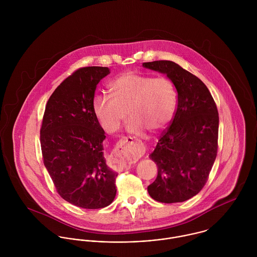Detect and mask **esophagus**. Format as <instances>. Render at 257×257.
I'll list each match as a JSON object with an SVG mask.
<instances>
[{
  "instance_id": "obj_1",
  "label": "esophagus",
  "mask_w": 257,
  "mask_h": 257,
  "mask_svg": "<svg viewBox=\"0 0 257 257\" xmlns=\"http://www.w3.org/2000/svg\"><path fill=\"white\" fill-rule=\"evenodd\" d=\"M132 153L127 140L119 142L110 155V163L116 170H127L131 167Z\"/></svg>"
}]
</instances>
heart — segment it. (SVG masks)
<instances>
[{
	"label": "heart",
	"mask_w": 257,
	"mask_h": 257,
	"mask_svg": "<svg viewBox=\"0 0 257 257\" xmlns=\"http://www.w3.org/2000/svg\"><path fill=\"white\" fill-rule=\"evenodd\" d=\"M109 90L111 97L97 95L92 105L100 125L109 134L119 128L127 113L131 134L139 136L145 130L155 133L169 123L176 110V89L167 77L130 71L112 80Z\"/></svg>",
	"instance_id": "1"
}]
</instances>
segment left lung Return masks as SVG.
<instances>
[{"instance_id":"1","label":"left lung","mask_w":257,"mask_h":257,"mask_svg":"<svg viewBox=\"0 0 257 257\" xmlns=\"http://www.w3.org/2000/svg\"><path fill=\"white\" fill-rule=\"evenodd\" d=\"M147 69L165 74L178 93L172 123L149 155L158 168L147 187L155 201L171 204L189 200L205 186L217 157L219 112L207 86L175 62H146Z\"/></svg>"}]
</instances>
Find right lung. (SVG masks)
<instances>
[{"label": "right lung", "instance_id": "add662e5", "mask_svg": "<svg viewBox=\"0 0 257 257\" xmlns=\"http://www.w3.org/2000/svg\"><path fill=\"white\" fill-rule=\"evenodd\" d=\"M108 67L80 68L50 96L40 128L43 163L58 194L83 209L109 206L116 194L113 172L106 164L105 132L93 111L99 82Z\"/></svg>", "mask_w": 257, "mask_h": 257}]
</instances>
